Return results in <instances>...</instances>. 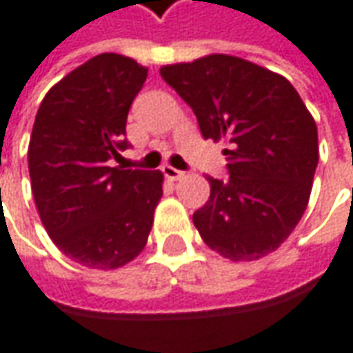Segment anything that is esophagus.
Listing matches in <instances>:
<instances>
[{"label": "esophagus", "mask_w": 353, "mask_h": 353, "mask_svg": "<svg viewBox=\"0 0 353 353\" xmlns=\"http://www.w3.org/2000/svg\"><path fill=\"white\" fill-rule=\"evenodd\" d=\"M162 172H164V176L168 177V179H179V177H183V172L177 170V168H172V165H164Z\"/></svg>", "instance_id": "esophagus-1"}]
</instances>
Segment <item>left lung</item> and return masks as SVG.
Instances as JSON below:
<instances>
[{"label": "left lung", "instance_id": "obj_1", "mask_svg": "<svg viewBox=\"0 0 353 353\" xmlns=\"http://www.w3.org/2000/svg\"><path fill=\"white\" fill-rule=\"evenodd\" d=\"M193 109L203 139L228 142L226 179L207 177L209 201L193 225L234 261L274 252L297 226L319 164V132L297 90L236 56L211 54L160 70Z\"/></svg>", "mask_w": 353, "mask_h": 353}]
</instances>
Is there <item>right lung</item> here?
<instances>
[{
    "mask_svg": "<svg viewBox=\"0 0 353 353\" xmlns=\"http://www.w3.org/2000/svg\"><path fill=\"white\" fill-rule=\"evenodd\" d=\"M148 70L105 52L44 95L29 144L34 203L68 258L115 270L146 246L162 197L160 172L113 168L130 148L127 117Z\"/></svg>",
    "mask_w": 353,
    "mask_h": 353,
    "instance_id": "add662e5",
    "label": "right lung"
}]
</instances>
